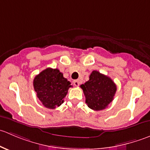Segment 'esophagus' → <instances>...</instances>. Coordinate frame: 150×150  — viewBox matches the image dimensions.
<instances>
[{
    "mask_svg": "<svg viewBox=\"0 0 150 150\" xmlns=\"http://www.w3.org/2000/svg\"><path fill=\"white\" fill-rule=\"evenodd\" d=\"M73 84L74 86H78L80 85V81L79 80H75V81H73Z\"/></svg>",
    "mask_w": 150,
    "mask_h": 150,
    "instance_id": "obj_1",
    "label": "esophagus"
}]
</instances>
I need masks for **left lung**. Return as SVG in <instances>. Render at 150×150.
Segmentation results:
<instances>
[{"mask_svg":"<svg viewBox=\"0 0 150 150\" xmlns=\"http://www.w3.org/2000/svg\"><path fill=\"white\" fill-rule=\"evenodd\" d=\"M81 88L88 107L96 111L107 107L117 91V86L111 78L96 70L91 72L88 81L81 85Z\"/></svg>","mask_w":150,"mask_h":150,"instance_id":"obj_1","label":"left lung"}]
</instances>
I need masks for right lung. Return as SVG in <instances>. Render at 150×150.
I'll return each instance as SVG.
<instances>
[{
  "instance_id": "right-lung-1",
  "label": "right lung",
  "mask_w": 150,
  "mask_h": 150,
  "mask_svg": "<svg viewBox=\"0 0 150 150\" xmlns=\"http://www.w3.org/2000/svg\"><path fill=\"white\" fill-rule=\"evenodd\" d=\"M71 83L58 69L47 68L36 75L33 86L37 96L44 107L55 109L64 102Z\"/></svg>"
}]
</instances>
